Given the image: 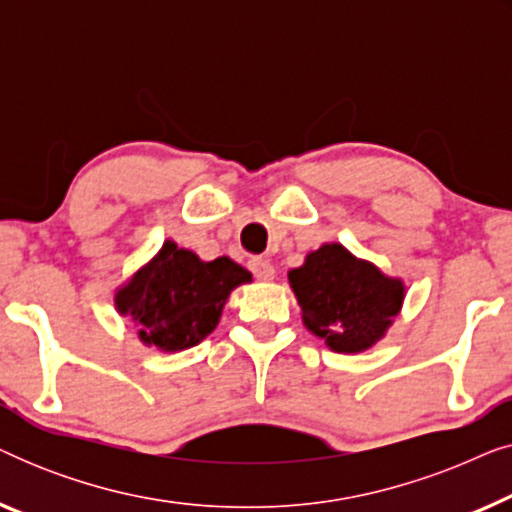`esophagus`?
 <instances>
[{"instance_id": "1", "label": "esophagus", "mask_w": 512, "mask_h": 512, "mask_svg": "<svg viewBox=\"0 0 512 512\" xmlns=\"http://www.w3.org/2000/svg\"><path fill=\"white\" fill-rule=\"evenodd\" d=\"M247 265H249V270L254 272L256 279H272V277H275V268H272V263L268 261V258L254 256V258H249Z\"/></svg>"}]
</instances>
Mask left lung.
Wrapping results in <instances>:
<instances>
[{
    "label": "left lung",
    "instance_id": "8db88e82",
    "mask_svg": "<svg viewBox=\"0 0 512 512\" xmlns=\"http://www.w3.org/2000/svg\"><path fill=\"white\" fill-rule=\"evenodd\" d=\"M303 321L333 352H363L401 310L403 284L356 261L342 244H324L289 272Z\"/></svg>",
    "mask_w": 512,
    "mask_h": 512
}]
</instances>
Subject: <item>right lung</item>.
I'll list each match as a JSON object with an SVG mask.
<instances>
[{
	"instance_id": "1",
	"label": "right lung",
	"mask_w": 512,
	"mask_h": 512,
	"mask_svg": "<svg viewBox=\"0 0 512 512\" xmlns=\"http://www.w3.org/2000/svg\"><path fill=\"white\" fill-rule=\"evenodd\" d=\"M249 279V272L226 256L205 263L193 251L165 242L160 254L116 293V307L139 326L146 345L179 352L214 331L230 291Z\"/></svg>"
}]
</instances>
